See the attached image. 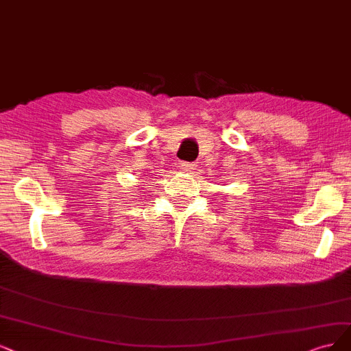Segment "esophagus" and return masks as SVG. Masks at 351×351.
Instances as JSON below:
<instances>
[{"label":"esophagus","instance_id":"1","mask_svg":"<svg viewBox=\"0 0 351 351\" xmlns=\"http://www.w3.org/2000/svg\"><path fill=\"white\" fill-rule=\"evenodd\" d=\"M180 169H182V171L186 172V173H193V172H195V169H197V165L191 163V162H182V163H180Z\"/></svg>","mask_w":351,"mask_h":351}]
</instances>
